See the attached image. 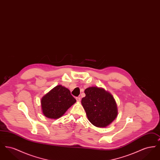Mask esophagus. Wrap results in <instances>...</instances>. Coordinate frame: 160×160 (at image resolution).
Returning <instances> with one entry per match:
<instances>
[{
  "label": "esophagus",
  "instance_id": "obj_1",
  "mask_svg": "<svg viewBox=\"0 0 160 160\" xmlns=\"http://www.w3.org/2000/svg\"><path fill=\"white\" fill-rule=\"evenodd\" d=\"M76 100L77 102H80V100H81V98H80V97H76Z\"/></svg>",
  "mask_w": 160,
  "mask_h": 160
}]
</instances>
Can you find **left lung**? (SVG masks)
Instances as JSON below:
<instances>
[{"label": "left lung", "mask_w": 160, "mask_h": 160, "mask_svg": "<svg viewBox=\"0 0 160 160\" xmlns=\"http://www.w3.org/2000/svg\"><path fill=\"white\" fill-rule=\"evenodd\" d=\"M82 99L89 121L97 127H106L115 119L117 106L112 95L104 89L90 87L85 89Z\"/></svg>", "instance_id": "obj_1"}]
</instances>
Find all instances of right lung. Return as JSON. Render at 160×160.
<instances>
[{
  "instance_id": "obj_1",
  "label": "right lung",
  "mask_w": 160,
  "mask_h": 160,
  "mask_svg": "<svg viewBox=\"0 0 160 160\" xmlns=\"http://www.w3.org/2000/svg\"><path fill=\"white\" fill-rule=\"evenodd\" d=\"M76 102L67 88L56 86L41 99L42 113L51 119H58Z\"/></svg>"
}]
</instances>
